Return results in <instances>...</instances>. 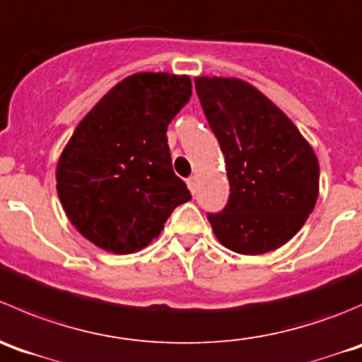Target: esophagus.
I'll return each instance as SVG.
<instances>
[{
  "instance_id": "1",
  "label": "esophagus",
  "mask_w": 362,
  "mask_h": 362,
  "mask_svg": "<svg viewBox=\"0 0 362 362\" xmlns=\"http://www.w3.org/2000/svg\"><path fill=\"white\" fill-rule=\"evenodd\" d=\"M186 185H188L189 192H192V193L197 192V177H195V176L188 177V180H186Z\"/></svg>"
}]
</instances>
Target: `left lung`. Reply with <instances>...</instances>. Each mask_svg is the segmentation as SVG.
<instances>
[{
    "mask_svg": "<svg viewBox=\"0 0 362 362\" xmlns=\"http://www.w3.org/2000/svg\"><path fill=\"white\" fill-rule=\"evenodd\" d=\"M195 89L225 156L230 197L207 214L214 235L241 255L291 241L318 199V160L301 132L255 86L235 77H195Z\"/></svg>",
    "mask_w": 362,
    "mask_h": 362,
    "instance_id": "obj_1",
    "label": "left lung"
}]
</instances>
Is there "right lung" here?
<instances>
[{"label": "right lung", "mask_w": 362, "mask_h": 362, "mask_svg": "<svg viewBox=\"0 0 362 362\" xmlns=\"http://www.w3.org/2000/svg\"><path fill=\"white\" fill-rule=\"evenodd\" d=\"M189 96L188 75L134 74L77 124L58 160L56 188L68 220L95 246L139 252L192 199L174 174L165 137Z\"/></svg>", "instance_id": "1"}]
</instances>
